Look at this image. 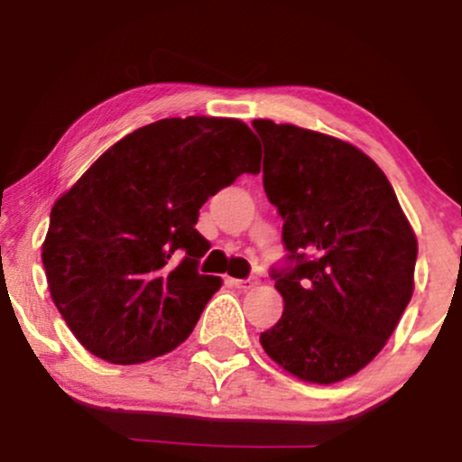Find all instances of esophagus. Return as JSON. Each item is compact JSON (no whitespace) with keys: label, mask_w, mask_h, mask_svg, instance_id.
Here are the masks:
<instances>
[{"label":"esophagus","mask_w":462,"mask_h":462,"mask_svg":"<svg viewBox=\"0 0 462 462\" xmlns=\"http://www.w3.org/2000/svg\"><path fill=\"white\" fill-rule=\"evenodd\" d=\"M230 284L235 286V289L247 291V289H252L254 284H256V278H245V280H230Z\"/></svg>","instance_id":"1"}]
</instances>
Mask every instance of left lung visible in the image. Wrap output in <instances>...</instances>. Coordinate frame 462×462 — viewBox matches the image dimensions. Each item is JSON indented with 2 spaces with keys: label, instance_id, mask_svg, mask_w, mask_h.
Returning a JSON list of instances; mask_svg holds the SVG:
<instances>
[{
  "label": "left lung",
  "instance_id": "left-lung-1",
  "mask_svg": "<svg viewBox=\"0 0 462 462\" xmlns=\"http://www.w3.org/2000/svg\"><path fill=\"white\" fill-rule=\"evenodd\" d=\"M252 125L286 249L272 269L284 312L261 346L300 380L338 383L393 334L412 298L417 238L383 169L356 147L269 119Z\"/></svg>",
  "mask_w": 462,
  "mask_h": 462
}]
</instances>
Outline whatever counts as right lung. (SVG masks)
Wrapping results in <instances>:
<instances>
[{"mask_svg":"<svg viewBox=\"0 0 462 462\" xmlns=\"http://www.w3.org/2000/svg\"><path fill=\"white\" fill-rule=\"evenodd\" d=\"M261 171L238 119L187 116L115 143L56 201L43 243L51 300L88 352L136 365L176 349L219 291L195 230L210 195Z\"/></svg>","mask_w":462,"mask_h":462,"instance_id":"add662e5","label":"right lung"}]
</instances>
